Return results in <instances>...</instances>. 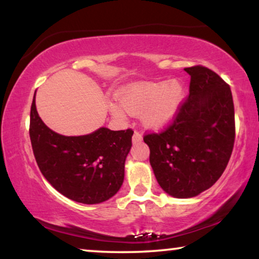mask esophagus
<instances>
[{
	"mask_svg": "<svg viewBox=\"0 0 259 259\" xmlns=\"http://www.w3.org/2000/svg\"><path fill=\"white\" fill-rule=\"evenodd\" d=\"M141 140H143V134H141L140 132H138V131H134L133 138H132L133 143H138V141H141Z\"/></svg>",
	"mask_w": 259,
	"mask_h": 259,
	"instance_id": "1",
	"label": "esophagus"
}]
</instances>
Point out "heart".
<instances>
[{"mask_svg":"<svg viewBox=\"0 0 259 259\" xmlns=\"http://www.w3.org/2000/svg\"><path fill=\"white\" fill-rule=\"evenodd\" d=\"M185 98V88L179 80L152 82L143 81L122 87L116 93L118 102H111L113 115L125 118L141 114V121L147 128L161 130L175 121Z\"/></svg>","mask_w":259,"mask_h":259,"instance_id":"b5f03b06","label":"heart"}]
</instances>
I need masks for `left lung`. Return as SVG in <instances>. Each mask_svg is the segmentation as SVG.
Returning <instances> with one entry per match:
<instances>
[{
  "label": "left lung",
  "instance_id": "8db88e82",
  "mask_svg": "<svg viewBox=\"0 0 259 259\" xmlns=\"http://www.w3.org/2000/svg\"><path fill=\"white\" fill-rule=\"evenodd\" d=\"M190 94L166 131L144 137L162 190L192 198L210 189L224 172L235 143V108L229 84L203 66L184 69Z\"/></svg>",
  "mask_w": 259,
  "mask_h": 259
}]
</instances>
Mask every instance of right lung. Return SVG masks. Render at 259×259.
Returning a JSON list of instances; mask_svg holds the SVG:
<instances>
[{"instance_id":"add662e5","label":"right lung","mask_w":259,"mask_h":259,"mask_svg":"<svg viewBox=\"0 0 259 259\" xmlns=\"http://www.w3.org/2000/svg\"><path fill=\"white\" fill-rule=\"evenodd\" d=\"M29 136L41 173L65 197L77 203L99 204L121 187L132 130L100 127L86 136H62L38 116L34 94Z\"/></svg>"}]
</instances>
